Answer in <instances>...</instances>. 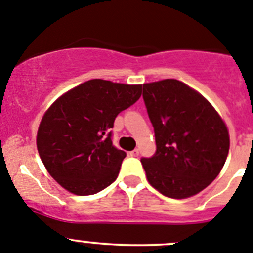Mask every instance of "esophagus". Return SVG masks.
<instances>
[{"label": "esophagus", "mask_w": 253, "mask_h": 253, "mask_svg": "<svg viewBox=\"0 0 253 253\" xmlns=\"http://www.w3.org/2000/svg\"><path fill=\"white\" fill-rule=\"evenodd\" d=\"M129 155H131V156H138V150L135 149L133 151L129 152Z\"/></svg>", "instance_id": "1"}]
</instances>
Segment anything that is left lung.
Here are the masks:
<instances>
[{"instance_id": "8db88e82", "label": "left lung", "mask_w": 253, "mask_h": 253, "mask_svg": "<svg viewBox=\"0 0 253 253\" xmlns=\"http://www.w3.org/2000/svg\"><path fill=\"white\" fill-rule=\"evenodd\" d=\"M156 151L142 158L149 183L165 197L184 199L214 180L229 150L227 127L204 97L176 79L142 85Z\"/></svg>"}]
</instances>
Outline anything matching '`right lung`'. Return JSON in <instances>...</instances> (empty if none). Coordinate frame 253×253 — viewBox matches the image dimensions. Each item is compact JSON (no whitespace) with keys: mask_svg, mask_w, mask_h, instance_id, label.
<instances>
[{"mask_svg":"<svg viewBox=\"0 0 253 253\" xmlns=\"http://www.w3.org/2000/svg\"><path fill=\"white\" fill-rule=\"evenodd\" d=\"M142 85L92 79L56 99L42 117L38 151L49 174L77 195L101 192L117 179L126 152L112 143L118 113L141 97Z\"/></svg>","mask_w":253,"mask_h":253,"instance_id":"obj_1","label":"right lung"}]
</instances>
